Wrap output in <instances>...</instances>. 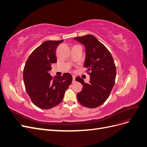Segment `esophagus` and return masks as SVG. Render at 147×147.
<instances>
[{
	"label": "esophagus",
	"instance_id": "1",
	"mask_svg": "<svg viewBox=\"0 0 147 147\" xmlns=\"http://www.w3.org/2000/svg\"><path fill=\"white\" fill-rule=\"evenodd\" d=\"M72 78H73V83H75V76H74V75H73V76H72Z\"/></svg>",
	"mask_w": 147,
	"mask_h": 147
}]
</instances>
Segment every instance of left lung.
<instances>
[{
	"label": "left lung",
	"instance_id": "left-lung-1",
	"mask_svg": "<svg viewBox=\"0 0 147 147\" xmlns=\"http://www.w3.org/2000/svg\"><path fill=\"white\" fill-rule=\"evenodd\" d=\"M84 45L86 57L84 66L90 75L89 83L80 77L82 90L77 94L80 104L88 108H96L109 98L115 82L117 69L110 52L94 35H86L74 38Z\"/></svg>",
	"mask_w": 147,
	"mask_h": 147
}]
</instances>
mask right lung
<instances>
[{"mask_svg": "<svg viewBox=\"0 0 147 147\" xmlns=\"http://www.w3.org/2000/svg\"><path fill=\"white\" fill-rule=\"evenodd\" d=\"M64 40H48L32 51L26 61L23 70L26 91L33 104L42 109L59 105L65 90L72 82L69 73L53 78L49 72L51 64L57 63L56 51Z\"/></svg>", "mask_w": 147, "mask_h": 147, "instance_id": "right-lung-1", "label": "right lung"}]
</instances>
